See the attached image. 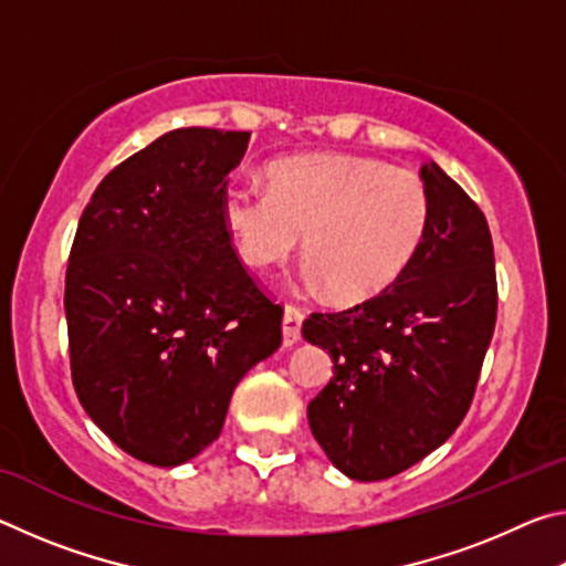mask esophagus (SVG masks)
<instances>
[{"instance_id": "esophagus-1", "label": "esophagus", "mask_w": 566, "mask_h": 566, "mask_svg": "<svg viewBox=\"0 0 566 566\" xmlns=\"http://www.w3.org/2000/svg\"><path fill=\"white\" fill-rule=\"evenodd\" d=\"M302 322H304V312L296 304H286L284 306V319H282V329H284V347H292L302 339Z\"/></svg>"}]
</instances>
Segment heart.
<instances>
[{
	"mask_svg": "<svg viewBox=\"0 0 566 566\" xmlns=\"http://www.w3.org/2000/svg\"><path fill=\"white\" fill-rule=\"evenodd\" d=\"M222 214L249 266L286 262L306 234L314 282L342 302H364L395 284L417 256L429 195L407 169L319 151L272 161L266 191L232 187Z\"/></svg>",
	"mask_w": 566,
	"mask_h": 566,
	"instance_id": "heart-1",
	"label": "heart"
}]
</instances>
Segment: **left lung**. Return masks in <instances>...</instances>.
<instances>
[{
    "mask_svg": "<svg viewBox=\"0 0 566 566\" xmlns=\"http://www.w3.org/2000/svg\"><path fill=\"white\" fill-rule=\"evenodd\" d=\"M429 229L405 274L344 312H314L306 342L334 377L306 407L332 464L379 482L417 464L462 424L496 322L492 234L474 199L439 165L421 167Z\"/></svg>",
    "mask_w": 566,
    "mask_h": 566,
    "instance_id": "obj_1",
    "label": "left lung"
}]
</instances>
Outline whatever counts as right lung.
<instances>
[{
	"label": "right lung",
	"instance_id": "add662e5",
	"mask_svg": "<svg viewBox=\"0 0 566 566\" xmlns=\"http://www.w3.org/2000/svg\"><path fill=\"white\" fill-rule=\"evenodd\" d=\"M249 132L185 127L94 189L64 280L72 385L134 459L177 467L222 432L249 369L280 349L282 304L239 260L222 202Z\"/></svg>",
	"mask_w": 566,
	"mask_h": 566
}]
</instances>
